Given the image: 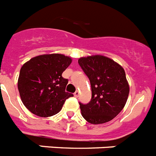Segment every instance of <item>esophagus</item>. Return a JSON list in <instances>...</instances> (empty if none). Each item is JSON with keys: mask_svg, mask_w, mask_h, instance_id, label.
<instances>
[{"mask_svg": "<svg viewBox=\"0 0 156 156\" xmlns=\"http://www.w3.org/2000/svg\"><path fill=\"white\" fill-rule=\"evenodd\" d=\"M79 94H80V92L78 91H76L75 93H74V96L78 97V96H79Z\"/></svg>", "mask_w": 156, "mask_h": 156, "instance_id": "esophagus-1", "label": "esophagus"}]
</instances>
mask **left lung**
Segmentation results:
<instances>
[{
  "instance_id": "8db88e82",
  "label": "left lung",
  "mask_w": 156,
  "mask_h": 156,
  "mask_svg": "<svg viewBox=\"0 0 156 156\" xmlns=\"http://www.w3.org/2000/svg\"><path fill=\"white\" fill-rule=\"evenodd\" d=\"M78 63L88 77L91 86V99L87 104L80 103L82 116L89 123L108 122L124 108L129 86L123 68L102 55L80 58Z\"/></svg>"
}]
</instances>
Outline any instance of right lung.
Returning a JSON list of instances; mask_svg holds the SVG:
<instances>
[{
    "mask_svg": "<svg viewBox=\"0 0 156 156\" xmlns=\"http://www.w3.org/2000/svg\"><path fill=\"white\" fill-rule=\"evenodd\" d=\"M72 59L63 54H43L23 65L18 79V90L27 108L37 116H53L62 110L65 100L73 97L66 92L68 80L62 73Z\"/></svg>",
    "mask_w": 156,
    "mask_h": 156,
    "instance_id": "1",
    "label": "right lung"
}]
</instances>
